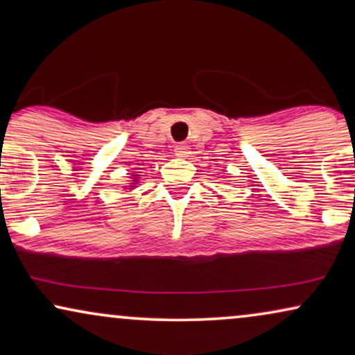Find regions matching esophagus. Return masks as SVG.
<instances>
[{
    "mask_svg": "<svg viewBox=\"0 0 355 355\" xmlns=\"http://www.w3.org/2000/svg\"><path fill=\"white\" fill-rule=\"evenodd\" d=\"M174 153H176V157L179 158H186L189 157V153H191V148H189V145L179 144L176 145V148H174Z\"/></svg>",
    "mask_w": 355,
    "mask_h": 355,
    "instance_id": "34e87169",
    "label": "esophagus"
}]
</instances>
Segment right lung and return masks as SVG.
<instances>
[{"label":"right lung","instance_id":"right-lung-1","mask_svg":"<svg viewBox=\"0 0 355 355\" xmlns=\"http://www.w3.org/2000/svg\"><path fill=\"white\" fill-rule=\"evenodd\" d=\"M139 176H140V174H132V182H130L132 186H129V187H135V184L139 182Z\"/></svg>","mask_w":355,"mask_h":355}]
</instances>
